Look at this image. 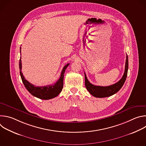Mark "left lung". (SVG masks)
I'll list each match as a JSON object with an SVG mask.
<instances>
[{"instance_id": "8db88e82", "label": "left lung", "mask_w": 146, "mask_h": 146, "mask_svg": "<svg viewBox=\"0 0 146 146\" xmlns=\"http://www.w3.org/2000/svg\"><path fill=\"white\" fill-rule=\"evenodd\" d=\"M128 70V56L127 55V59L125 62V72L122 77L115 84L107 87L98 86L92 84L88 80L87 77L85 74V85L87 90L89 92L96 98H106L110 96L115 93H117L123 86L125 81L126 80Z\"/></svg>"}]
</instances>
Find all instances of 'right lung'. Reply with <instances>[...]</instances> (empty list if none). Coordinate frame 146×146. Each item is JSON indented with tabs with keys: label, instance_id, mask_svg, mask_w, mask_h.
I'll use <instances>...</instances> for the list:
<instances>
[{
	"label": "right lung",
	"instance_id": "1",
	"mask_svg": "<svg viewBox=\"0 0 146 146\" xmlns=\"http://www.w3.org/2000/svg\"><path fill=\"white\" fill-rule=\"evenodd\" d=\"M21 52V47H20ZM21 57L20 58L19 62V68L21 77L24 84L27 90L34 96L43 100H48L52 99L57 96L60 92L62 91L64 86V77L66 69L69 65L70 64H66L62 69L60 74V78L54 84L48 86H45L43 87H37L33 85L31 83L28 82L23 76L21 72L22 69V63H21Z\"/></svg>",
	"mask_w": 146,
	"mask_h": 146
}]
</instances>
